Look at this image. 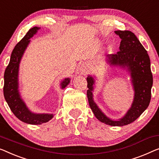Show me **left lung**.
I'll use <instances>...</instances> for the list:
<instances>
[{
    "mask_svg": "<svg viewBox=\"0 0 159 159\" xmlns=\"http://www.w3.org/2000/svg\"><path fill=\"white\" fill-rule=\"evenodd\" d=\"M116 34L121 39L119 51L108 55L111 65L126 67L131 73L133 86L135 91L134 100L131 108L124 118L118 120H111L106 116L93 100V85L94 80L88 76L87 97L89 106L93 114L101 122L112 125L123 126L134 122L145 111L150 103L153 75L148 54L134 33L130 30H116Z\"/></svg>",
    "mask_w": 159,
    "mask_h": 159,
    "instance_id": "left-lung-1",
    "label": "left lung"
}]
</instances>
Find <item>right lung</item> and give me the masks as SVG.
<instances>
[{
  "mask_svg": "<svg viewBox=\"0 0 159 159\" xmlns=\"http://www.w3.org/2000/svg\"><path fill=\"white\" fill-rule=\"evenodd\" d=\"M39 28L34 27L28 30L26 35L19 41L11 53L10 62L4 73L3 94L7 103L13 114L21 121L29 124L40 125L49 121L53 117V114H36L28 110L18 93V73L19 63L25 48L30 42V39L37 32ZM70 82L66 79L61 83L62 89Z\"/></svg>",
  "mask_w": 159,
  "mask_h": 159,
  "instance_id": "add662e5",
  "label": "right lung"
}]
</instances>
